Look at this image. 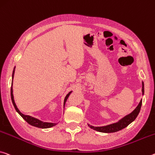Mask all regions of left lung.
<instances>
[{"label":"left lung","instance_id":"8db88e82","mask_svg":"<svg viewBox=\"0 0 155 155\" xmlns=\"http://www.w3.org/2000/svg\"><path fill=\"white\" fill-rule=\"evenodd\" d=\"M142 94H144V83L142 82ZM142 105V99L140 101L139 105H137V107L135 108L133 111H132L130 114L126 115V117L122 118L121 119H120L119 121L114 124L107 125L105 126H101V127H94L88 124L90 128H92L94 130H97L98 132H105V133H111V132H118L121 130L127 127L129 124H130L132 121H134L137 117L138 116L139 113L141 110V107Z\"/></svg>","mask_w":155,"mask_h":155}]
</instances>
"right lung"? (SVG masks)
Listing matches in <instances>:
<instances>
[{
	"label": "right lung",
	"mask_w": 155,
	"mask_h": 155,
	"mask_svg": "<svg viewBox=\"0 0 155 155\" xmlns=\"http://www.w3.org/2000/svg\"><path fill=\"white\" fill-rule=\"evenodd\" d=\"M14 72H15V68H14L13 73H12V87H11V99H12V104H13L14 107H15V110H16V112H18V114H20L22 117H23V119L25 120V121H26L29 124H30L31 126H35V127H40V128H49V127L54 126L55 125H56V124H53V123H48V122L41 121L39 119H36V118H34V117H31V116H29V115H25V114H22V113L20 111H19V110L18 109V107H17L16 105L15 104V102H14V95H13V90H12V83H13V78H14ZM71 93H72V91L69 92L68 94L66 95V97L65 98V100H64V104H63V105H64V106H65L66 101H67L68 98L69 97V96H70V94H71Z\"/></svg>",
	"instance_id": "right-lung-1"
}]
</instances>
